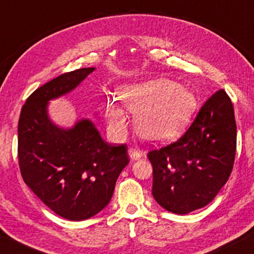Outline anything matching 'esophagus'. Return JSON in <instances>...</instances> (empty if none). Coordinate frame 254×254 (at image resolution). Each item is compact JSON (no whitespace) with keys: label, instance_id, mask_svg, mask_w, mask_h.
I'll use <instances>...</instances> for the list:
<instances>
[{"label":"esophagus","instance_id":"34e87169","mask_svg":"<svg viewBox=\"0 0 254 254\" xmlns=\"http://www.w3.org/2000/svg\"><path fill=\"white\" fill-rule=\"evenodd\" d=\"M128 153H129V157L134 160H137L142 157V152H140L139 149H136V147H130L128 150Z\"/></svg>","mask_w":254,"mask_h":254}]
</instances>
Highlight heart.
I'll list each match as a JSON object with an SVG mask.
<instances>
[{"label": "heart", "instance_id": "1", "mask_svg": "<svg viewBox=\"0 0 254 254\" xmlns=\"http://www.w3.org/2000/svg\"><path fill=\"white\" fill-rule=\"evenodd\" d=\"M122 100L135 115L138 135L151 142H165L184 127L195 107L192 93L169 79H155L123 89ZM109 126L115 134L126 131L127 117L118 105L108 108Z\"/></svg>", "mask_w": 254, "mask_h": 254}]
</instances>
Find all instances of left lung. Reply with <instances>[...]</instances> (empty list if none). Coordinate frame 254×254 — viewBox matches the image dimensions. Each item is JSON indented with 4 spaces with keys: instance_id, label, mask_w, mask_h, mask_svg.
Returning <instances> with one entry per match:
<instances>
[{
    "instance_id": "1",
    "label": "left lung",
    "mask_w": 254,
    "mask_h": 254,
    "mask_svg": "<svg viewBox=\"0 0 254 254\" xmlns=\"http://www.w3.org/2000/svg\"><path fill=\"white\" fill-rule=\"evenodd\" d=\"M236 122L231 99L219 89L205 101L176 142L147 153L152 195L168 211L185 214L209 204L231 176Z\"/></svg>"
}]
</instances>
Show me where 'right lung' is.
<instances>
[{"mask_svg": "<svg viewBox=\"0 0 254 254\" xmlns=\"http://www.w3.org/2000/svg\"><path fill=\"white\" fill-rule=\"evenodd\" d=\"M92 71L62 73L37 88L26 100L18 123L23 182L52 211L72 221L88 219L108 205L117 178L129 163L126 144L105 142L91 120L64 129L49 118V101L72 91Z\"/></svg>", "mask_w": 254, "mask_h": 254, "instance_id": "add662e5", "label": "right lung"}]
</instances>
